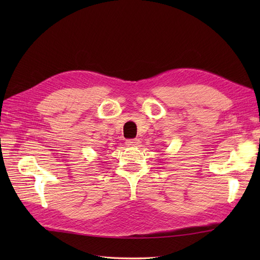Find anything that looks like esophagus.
I'll return each mask as SVG.
<instances>
[{"mask_svg": "<svg viewBox=\"0 0 260 260\" xmlns=\"http://www.w3.org/2000/svg\"><path fill=\"white\" fill-rule=\"evenodd\" d=\"M140 144V140L139 139H129L125 141V145L127 146H137Z\"/></svg>", "mask_w": 260, "mask_h": 260, "instance_id": "obj_1", "label": "esophagus"}]
</instances>
